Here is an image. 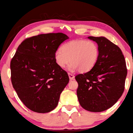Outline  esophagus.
Segmentation results:
<instances>
[{"label":"esophagus","mask_w":133,"mask_h":133,"mask_svg":"<svg viewBox=\"0 0 133 133\" xmlns=\"http://www.w3.org/2000/svg\"><path fill=\"white\" fill-rule=\"evenodd\" d=\"M68 75H69V78H70V80H72V79H74V76L73 74H72L71 73H69Z\"/></svg>","instance_id":"34e87169"}]
</instances>
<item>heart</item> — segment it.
Returning <instances> with one entry per match:
<instances>
[{
    "mask_svg": "<svg viewBox=\"0 0 133 133\" xmlns=\"http://www.w3.org/2000/svg\"><path fill=\"white\" fill-rule=\"evenodd\" d=\"M98 57V46L91 40L76 39L67 42L54 54L55 62L60 68H64L70 60V70H79L81 73L91 70Z\"/></svg>",
    "mask_w": 133,
    "mask_h": 133,
    "instance_id": "b5f03b06",
    "label": "heart"
}]
</instances>
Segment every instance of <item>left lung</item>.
<instances>
[{"label": "left lung", "mask_w": 133, "mask_h": 133, "mask_svg": "<svg viewBox=\"0 0 133 133\" xmlns=\"http://www.w3.org/2000/svg\"><path fill=\"white\" fill-rule=\"evenodd\" d=\"M96 42L99 57L92 69L76 76L77 95L82 108L100 112L114 105L124 90L127 76L125 59L121 49L104 37H89Z\"/></svg>", "instance_id": "obj_1"}]
</instances>
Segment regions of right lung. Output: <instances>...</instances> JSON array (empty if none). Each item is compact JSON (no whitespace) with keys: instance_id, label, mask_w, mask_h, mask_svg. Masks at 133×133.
<instances>
[{"instance_id":"add662e5","label":"right lung","mask_w":133,"mask_h":133,"mask_svg":"<svg viewBox=\"0 0 133 133\" xmlns=\"http://www.w3.org/2000/svg\"><path fill=\"white\" fill-rule=\"evenodd\" d=\"M69 38L61 32L27 38L11 59L12 85L20 100L34 112L45 113L54 110L69 83L67 72L54 60L55 52Z\"/></svg>"}]
</instances>
